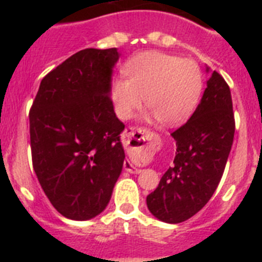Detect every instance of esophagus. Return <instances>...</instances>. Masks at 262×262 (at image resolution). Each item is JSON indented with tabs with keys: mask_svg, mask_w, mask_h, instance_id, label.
Segmentation results:
<instances>
[{
	"mask_svg": "<svg viewBox=\"0 0 262 262\" xmlns=\"http://www.w3.org/2000/svg\"><path fill=\"white\" fill-rule=\"evenodd\" d=\"M135 133L142 134V133H144V129H142V128L136 129V128H133V127H131L128 133H126V136H129V138H131V136H134V134H135ZM123 166H124V170H126V172L133 173V174H135V173H140V172H142L140 169L136 168V166H134L133 164L129 163L128 160H127V161H124V165Z\"/></svg>",
	"mask_w": 262,
	"mask_h": 262,
	"instance_id": "obj_1",
	"label": "esophagus"
}]
</instances>
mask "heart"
Listing matches in <instances>:
<instances>
[{"label": "heart", "mask_w": 262, "mask_h": 262, "mask_svg": "<svg viewBox=\"0 0 262 262\" xmlns=\"http://www.w3.org/2000/svg\"><path fill=\"white\" fill-rule=\"evenodd\" d=\"M127 78L113 82L111 96L122 119L133 118L145 105L157 119L176 124L190 114L203 88L200 66L189 59L164 52L140 53L128 61Z\"/></svg>", "instance_id": "heart-1"}]
</instances>
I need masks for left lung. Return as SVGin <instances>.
Instances as JSON below:
<instances>
[{
    "instance_id": "obj_1",
    "label": "left lung",
    "mask_w": 262,
    "mask_h": 262,
    "mask_svg": "<svg viewBox=\"0 0 262 262\" xmlns=\"http://www.w3.org/2000/svg\"><path fill=\"white\" fill-rule=\"evenodd\" d=\"M170 135L177 145L173 165L147 196V206L160 221L181 223L202 210L216 190L233 143L231 90L216 71L193 115Z\"/></svg>"
}]
</instances>
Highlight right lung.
Here are the masks:
<instances>
[{"mask_svg":"<svg viewBox=\"0 0 262 262\" xmlns=\"http://www.w3.org/2000/svg\"><path fill=\"white\" fill-rule=\"evenodd\" d=\"M117 48H86L45 76L30 108L32 166L51 205L73 221L105 210L122 172L124 129L110 97Z\"/></svg>","mask_w":262,"mask_h":262,"instance_id":"1","label":"right lung"}]
</instances>
